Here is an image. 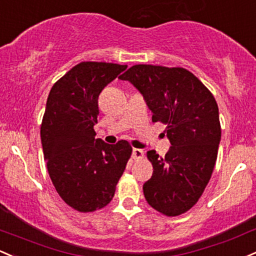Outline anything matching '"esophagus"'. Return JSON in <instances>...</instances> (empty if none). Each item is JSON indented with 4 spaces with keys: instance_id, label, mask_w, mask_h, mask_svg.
Wrapping results in <instances>:
<instances>
[{
    "instance_id": "34e87169",
    "label": "esophagus",
    "mask_w": 256,
    "mask_h": 256,
    "mask_svg": "<svg viewBox=\"0 0 256 256\" xmlns=\"http://www.w3.org/2000/svg\"><path fill=\"white\" fill-rule=\"evenodd\" d=\"M143 156H144V152H143V150H140V148H134V150H132V159L140 160V159L143 158Z\"/></svg>"
}]
</instances>
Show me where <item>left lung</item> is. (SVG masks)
<instances>
[{
	"label": "left lung",
	"mask_w": 256,
	"mask_h": 256,
	"mask_svg": "<svg viewBox=\"0 0 256 256\" xmlns=\"http://www.w3.org/2000/svg\"><path fill=\"white\" fill-rule=\"evenodd\" d=\"M141 92L154 122L166 125L171 147L160 158L147 152L153 175L143 184L146 200L166 216L188 212L214 170L221 140L218 108L212 92L184 68L137 64L120 76Z\"/></svg>",
	"instance_id": "8db88e82"
}]
</instances>
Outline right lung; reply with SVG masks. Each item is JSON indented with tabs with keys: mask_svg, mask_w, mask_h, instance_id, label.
<instances>
[{
	"mask_svg": "<svg viewBox=\"0 0 256 256\" xmlns=\"http://www.w3.org/2000/svg\"><path fill=\"white\" fill-rule=\"evenodd\" d=\"M128 66L82 62L50 88L41 124L47 170L60 198L80 212L104 208L113 199L132 148L94 138L98 97Z\"/></svg>",
	"mask_w": 256,
	"mask_h": 256,
	"instance_id": "right-lung-1",
	"label": "right lung"
}]
</instances>
